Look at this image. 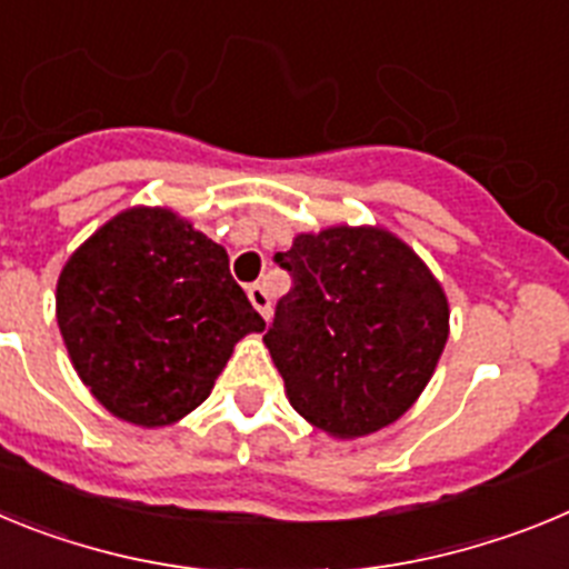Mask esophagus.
Returning <instances> with one entry per match:
<instances>
[{"label":"esophagus","mask_w":569,"mask_h":569,"mask_svg":"<svg viewBox=\"0 0 569 569\" xmlns=\"http://www.w3.org/2000/svg\"><path fill=\"white\" fill-rule=\"evenodd\" d=\"M248 299L253 301V308L259 310V313L264 316V319H270V296H268V290L261 288V284H250V288H248Z\"/></svg>","instance_id":"obj_1"}]
</instances>
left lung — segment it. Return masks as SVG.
I'll return each mask as SVG.
<instances>
[{
    "instance_id": "left-lung-1",
    "label": "left lung",
    "mask_w": 569,
    "mask_h": 569,
    "mask_svg": "<svg viewBox=\"0 0 569 569\" xmlns=\"http://www.w3.org/2000/svg\"><path fill=\"white\" fill-rule=\"evenodd\" d=\"M293 288L264 333L288 399L339 439L399 419L430 381L447 341L445 290L393 233L330 228L276 253Z\"/></svg>"
}]
</instances>
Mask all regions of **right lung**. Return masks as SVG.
I'll list each match as a JSON object with an SVG mask.
<instances>
[{
    "label": "right lung",
    "instance_id": "obj_1",
    "mask_svg": "<svg viewBox=\"0 0 569 569\" xmlns=\"http://www.w3.org/2000/svg\"><path fill=\"white\" fill-rule=\"evenodd\" d=\"M57 321L90 393L142 427L202 405L236 341L264 330L222 244L162 208L124 210L70 256Z\"/></svg>",
    "mask_w": 569,
    "mask_h": 569
}]
</instances>
